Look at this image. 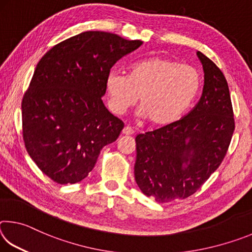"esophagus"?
<instances>
[{
	"label": "esophagus",
	"instance_id": "esophagus-1",
	"mask_svg": "<svg viewBox=\"0 0 252 252\" xmlns=\"http://www.w3.org/2000/svg\"><path fill=\"white\" fill-rule=\"evenodd\" d=\"M133 129H132V127H130V126H125L123 127V130H122V134H126V135H131V134H133Z\"/></svg>",
	"mask_w": 252,
	"mask_h": 252
}]
</instances>
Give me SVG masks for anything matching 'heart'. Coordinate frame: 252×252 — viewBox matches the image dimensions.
I'll return each instance as SVG.
<instances>
[{"instance_id":"obj_1","label":"heart","mask_w":252,"mask_h":252,"mask_svg":"<svg viewBox=\"0 0 252 252\" xmlns=\"http://www.w3.org/2000/svg\"><path fill=\"white\" fill-rule=\"evenodd\" d=\"M105 88L114 113H125L139 96L140 116L151 126H165L180 120L193 104L201 75L193 66L155 57L132 64L126 75L111 72Z\"/></svg>"}]
</instances>
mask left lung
Masks as SVG:
<instances>
[{
    "mask_svg": "<svg viewBox=\"0 0 252 252\" xmlns=\"http://www.w3.org/2000/svg\"><path fill=\"white\" fill-rule=\"evenodd\" d=\"M204 72L202 95L187 116L135 138L136 185L157 202L193 194L219 168L234 131L229 87L221 70L197 52Z\"/></svg>",
    "mask_w": 252,
    "mask_h": 252,
    "instance_id": "1",
    "label": "left lung"
}]
</instances>
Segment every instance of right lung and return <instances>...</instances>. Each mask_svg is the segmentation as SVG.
I'll return each mask as SVG.
<instances>
[{
    "mask_svg": "<svg viewBox=\"0 0 252 252\" xmlns=\"http://www.w3.org/2000/svg\"><path fill=\"white\" fill-rule=\"evenodd\" d=\"M142 41L82 32L60 42L37 63L22 101L23 140L42 172L60 185L76 183L94 168L102 148L125 123L105 108V81Z\"/></svg>",
    "mask_w": 252,
    "mask_h": 252,
    "instance_id": "right-lung-1",
    "label": "right lung"
}]
</instances>
